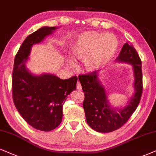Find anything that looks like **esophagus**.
Segmentation results:
<instances>
[{
  "instance_id": "esophagus-1",
  "label": "esophagus",
  "mask_w": 156,
  "mask_h": 156,
  "mask_svg": "<svg viewBox=\"0 0 156 156\" xmlns=\"http://www.w3.org/2000/svg\"><path fill=\"white\" fill-rule=\"evenodd\" d=\"M77 89H78V90H81L82 89L81 84H80V83L79 81H78V83H77Z\"/></svg>"
}]
</instances>
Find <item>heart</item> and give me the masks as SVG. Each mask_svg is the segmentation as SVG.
<instances>
[{
  "label": "heart",
  "mask_w": 156,
  "mask_h": 156,
  "mask_svg": "<svg viewBox=\"0 0 156 156\" xmlns=\"http://www.w3.org/2000/svg\"><path fill=\"white\" fill-rule=\"evenodd\" d=\"M119 47V42L112 34L96 31H84L77 37L71 47V52L76 60L84 62L88 73H94L112 60ZM74 68V61L69 60Z\"/></svg>",
  "instance_id": "heart-1"
}]
</instances>
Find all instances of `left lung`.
Segmentation results:
<instances>
[{
    "label": "left lung",
    "instance_id": "1",
    "mask_svg": "<svg viewBox=\"0 0 156 156\" xmlns=\"http://www.w3.org/2000/svg\"><path fill=\"white\" fill-rule=\"evenodd\" d=\"M116 62L132 66L134 76V94L128 98L127 104L121 107L111 106L105 87L98 78L97 71L78 76L84 92L83 103L86 122L94 130L110 133L125 125L137 109L143 92L142 62L137 51L125 43Z\"/></svg>",
    "mask_w": 156,
    "mask_h": 156
}]
</instances>
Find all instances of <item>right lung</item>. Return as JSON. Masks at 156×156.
<instances>
[{
  "label": "right lung",
  "instance_id": "obj_1",
  "mask_svg": "<svg viewBox=\"0 0 156 156\" xmlns=\"http://www.w3.org/2000/svg\"><path fill=\"white\" fill-rule=\"evenodd\" d=\"M58 29L43 27L29 35L16 55L12 74L16 108L29 125L45 132L60 125L63 104L67 96L76 89L78 78L62 80L54 74H34L27 68V62L33 45L41 43Z\"/></svg>",
  "mask_w": 156,
  "mask_h": 156
}]
</instances>
